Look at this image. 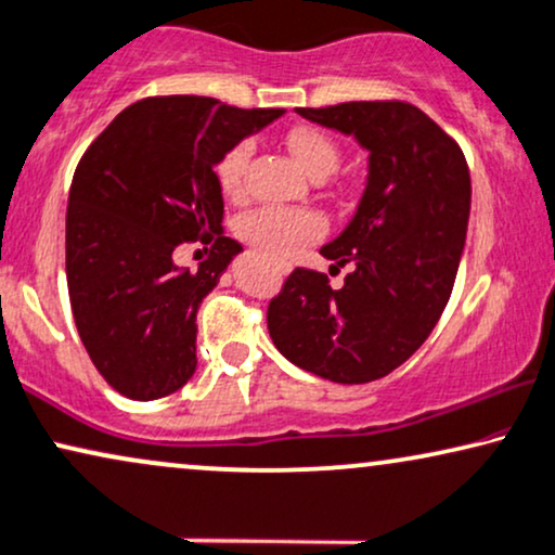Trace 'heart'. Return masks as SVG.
Masks as SVG:
<instances>
[{
	"label": "heart",
	"mask_w": 555,
	"mask_h": 555,
	"mask_svg": "<svg viewBox=\"0 0 555 555\" xmlns=\"http://www.w3.org/2000/svg\"><path fill=\"white\" fill-rule=\"evenodd\" d=\"M286 145L297 164L310 173L312 179H327L340 166V149L327 132L318 128H294L286 132ZM254 143L241 140L230 149L217 164V181L222 192L237 194L243 186V173L248 166ZM241 233L258 250L271 258L292 256L299 245L314 241L322 233L320 217L310 209H286V207H263L245 215L241 220Z\"/></svg>",
	"instance_id": "1"
}]
</instances>
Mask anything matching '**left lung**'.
I'll return each instance as SVG.
<instances>
[{"label":"left lung","mask_w":555,"mask_h":555,"mask_svg":"<svg viewBox=\"0 0 555 555\" xmlns=\"http://www.w3.org/2000/svg\"><path fill=\"white\" fill-rule=\"evenodd\" d=\"M297 115L359 140L369 181L353 220L320 250L353 271L333 289L325 273L294 269L269 301V333L294 366L366 384L402 366L443 314L464 254L472 177L459 143L410 102Z\"/></svg>","instance_id":"1"}]
</instances>
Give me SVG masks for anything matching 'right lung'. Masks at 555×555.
I'll return each instance as SVG.
<instances>
[{
	"label": "right lung",
	"mask_w": 555,
	"mask_h": 555,
	"mask_svg": "<svg viewBox=\"0 0 555 555\" xmlns=\"http://www.w3.org/2000/svg\"><path fill=\"white\" fill-rule=\"evenodd\" d=\"M284 109H241L212 96H149L96 135L74 171L66 212V282L91 363L112 389L149 402L196 369V310L241 243L220 235L215 166ZM210 245L196 272L172 250Z\"/></svg>",
	"instance_id": "obj_1"
}]
</instances>
